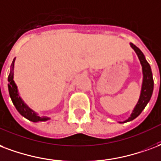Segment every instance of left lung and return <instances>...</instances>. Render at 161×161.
<instances>
[{"mask_svg": "<svg viewBox=\"0 0 161 161\" xmlns=\"http://www.w3.org/2000/svg\"><path fill=\"white\" fill-rule=\"evenodd\" d=\"M130 46L132 48L136 51V53L137 54L138 58L140 59L142 65V71H143V83H142V92L140 99L138 101L137 104L134 108V110L132 112L130 117L125 122H128L130 120H133L134 119L137 117L138 115H140L142 110L149 102L152 94H153V75H152V71H151L150 65L147 63V61L145 59L143 53L136 45L133 43H130Z\"/></svg>", "mask_w": 161, "mask_h": 161, "instance_id": "8db88e82", "label": "left lung"}]
</instances>
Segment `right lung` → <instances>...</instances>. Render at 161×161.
<instances>
[{"mask_svg": "<svg viewBox=\"0 0 161 161\" xmlns=\"http://www.w3.org/2000/svg\"><path fill=\"white\" fill-rule=\"evenodd\" d=\"M12 70L10 71V74L8 76V91H9V95L12 99V102L15 106V108L19 111L21 115H23L24 117L28 119L29 120L32 122H38V121H46L48 119V118L46 117H39L37 114H36L35 112L31 109V108L24 103L22 99L20 98L18 94V90L16 84H14V59L13 63H12Z\"/></svg>", "mask_w": 161, "mask_h": 161, "instance_id": "right-lung-1", "label": "right lung"}]
</instances>
